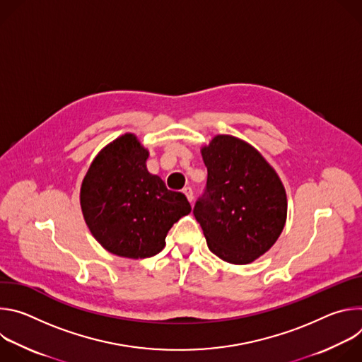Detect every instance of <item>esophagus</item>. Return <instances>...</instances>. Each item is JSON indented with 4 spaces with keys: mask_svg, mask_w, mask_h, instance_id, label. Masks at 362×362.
I'll list each match as a JSON object with an SVG mask.
<instances>
[{
    "mask_svg": "<svg viewBox=\"0 0 362 362\" xmlns=\"http://www.w3.org/2000/svg\"><path fill=\"white\" fill-rule=\"evenodd\" d=\"M183 193L186 194L187 200H189L190 203H193V190H192V187H185V189H183Z\"/></svg>",
    "mask_w": 362,
    "mask_h": 362,
    "instance_id": "obj_1",
    "label": "esophagus"
}]
</instances>
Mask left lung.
<instances>
[{
	"mask_svg": "<svg viewBox=\"0 0 362 362\" xmlns=\"http://www.w3.org/2000/svg\"><path fill=\"white\" fill-rule=\"evenodd\" d=\"M202 158L208 182L193 215L211 252L229 264H250L285 226L284 185L259 151L233 136H216Z\"/></svg>",
	"mask_w": 362,
	"mask_h": 362,
	"instance_id": "obj_1",
	"label": "left lung"
}]
</instances>
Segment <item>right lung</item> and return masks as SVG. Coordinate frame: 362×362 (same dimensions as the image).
Returning <instances> with one entry per match:
<instances>
[{
	"label": "right lung",
	"mask_w": 362,
	"mask_h": 362,
	"mask_svg": "<svg viewBox=\"0 0 362 362\" xmlns=\"http://www.w3.org/2000/svg\"><path fill=\"white\" fill-rule=\"evenodd\" d=\"M147 158L136 136L116 139L97 154L80 192L86 223L97 242L132 259L158 255L173 223L192 211L183 193L147 172Z\"/></svg>",
	"instance_id": "obj_1"
}]
</instances>
